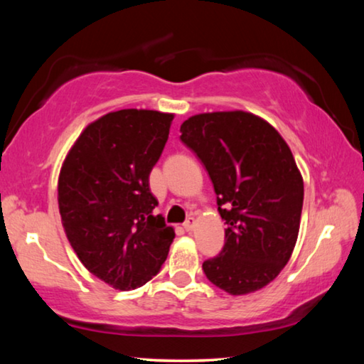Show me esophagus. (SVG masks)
Wrapping results in <instances>:
<instances>
[{
  "instance_id": "1",
  "label": "esophagus",
  "mask_w": 364,
  "mask_h": 364,
  "mask_svg": "<svg viewBox=\"0 0 364 364\" xmlns=\"http://www.w3.org/2000/svg\"><path fill=\"white\" fill-rule=\"evenodd\" d=\"M194 226H196V218L194 217H189L186 221H184V225H183V228L186 231H193Z\"/></svg>"
}]
</instances>
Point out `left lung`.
<instances>
[{"instance_id": "1", "label": "left lung", "mask_w": 364, "mask_h": 364, "mask_svg": "<svg viewBox=\"0 0 364 364\" xmlns=\"http://www.w3.org/2000/svg\"><path fill=\"white\" fill-rule=\"evenodd\" d=\"M181 141L210 175L225 245L202 263L207 279L230 295L268 286L299 237L304 178L291 147L273 125L245 110L189 117Z\"/></svg>"}]
</instances>
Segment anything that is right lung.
<instances>
[{
    "mask_svg": "<svg viewBox=\"0 0 364 364\" xmlns=\"http://www.w3.org/2000/svg\"><path fill=\"white\" fill-rule=\"evenodd\" d=\"M175 115L122 109L86 125L58 180L60 221L72 249L97 279L119 291L141 287L168 255L175 230L151 194L149 175Z\"/></svg>",
    "mask_w": 364,
    "mask_h": 364,
    "instance_id": "right-lung-1",
    "label": "right lung"
}]
</instances>
